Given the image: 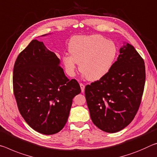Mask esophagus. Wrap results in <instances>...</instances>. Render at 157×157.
Instances as JSON below:
<instances>
[{"mask_svg":"<svg viewBox=\"0 0 157 157\" xmlns=\"http://www.w3.org/2000/svg\"><path fill=\"white\" fill-rule=\"evenodd\" d=\"M79 85H80V88H81V91L82 92H84V87H85V86H84V84L82 83H80L79 84Z\"/></svg>","mask_w":157,"mask_h":157,"instance_id":"esophagus-1","label":"esophagus"}]
</instances>
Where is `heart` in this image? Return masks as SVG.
<instances>
[{"label":"heart","mask_w":157,"mask_h":157,"mask_svg":"<svg viewBox=\"0 0 157 157\" xmlns=\"http://www.w3.org/2000/svg\"><path fill=\"white\" fill-rule=\"evenodd\" d=\"M71 54H64L62 61L71 75L79 69L90 81L104 78L113 68L117 56V47L112 40L99 35L73 37L68 43Z\"/></svg>","instance_id":"obj_1"}]
</instances>
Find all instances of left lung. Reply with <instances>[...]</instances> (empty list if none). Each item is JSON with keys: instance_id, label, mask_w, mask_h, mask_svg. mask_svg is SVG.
Instances as JSON below:
<instances>
[{"instance_id": "1", "label": "left lung", "mask_w": 157, "mask_h": 157, "mask_svg": "<svg viewBox=\"0 0 157 157\" xmlns=\"http://www.w3.org/2000/svg\"><path fill=\"white\" fill-rule=\"evenodd\" d=\"M119 53L104 78L85 86L91 120L107 133L118 132L132 121L145 83V62L135 48L126 43Z\"/></svg>"}]
</instances>
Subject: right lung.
<instances>
[{
  "instance_id": "right-lung-1",
  "label": "right lung",
  "mask_w": 157,
  "mask_h": 157,
  "mask_svg": "<svg viewBox=\"0 0 157 157\" xmlns=\"http://www.w3.org/2000/svg\"><path fill=\"white\" fill-rule=\"evenodd\" d=\"M13 90L24 120L44 135L55 134L64 127L73 99L81 92L76 79L70 80L65 75L56 54L37 40L17 56Z\"/></svg>"
}]
</instances>
